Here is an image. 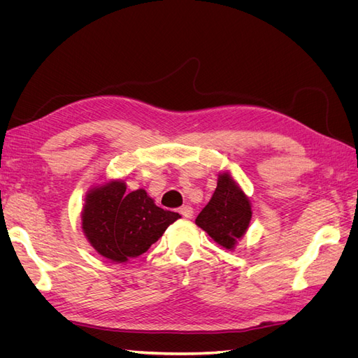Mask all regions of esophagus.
Returning a JSON list of instances; mask_svg holds the SVG:
<instances>
[{"instance_id":"esophagus-1","label":"esophagus","mask_w":358,"mask_h":358,"mask_svg":"<svg viewBox=\"0 0 358 358\" xmlns=\"http://www.w3.org/2000/svg\"><path fill=\"white\" fill-rule=\"evenodd\" d=\"M179 212H180V215L183 216V218H187V220H191L192 216H194V209L191 208V206H182V208L179 209Z\"/></svg>"}]
</instances>
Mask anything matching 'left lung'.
Instances as JSON below:
<instances>
[{"label":"left lung","instance_id":"obj_1","mask_svg":"<svg viewBox=\"0 0 358 358\" xmlns=\"http://www.w3.org/2000/svg\"><path fill=\"white\" fill-rule=\"evenodd\" d=\"M251 216L248 197L229 173H222L212 199L199 213L196 224L216 243L225 249H233L248 230Z\"/></svg>","mask_w":358,"mask_h":358}]
</instances>
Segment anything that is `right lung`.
Listing matches in <instances>:
<instances>
[{
	"mask_svg": "<svg viewBox=\"0 0 358 358\" xmlns=\"http://www.w3.org/2000/svg\"><path fill=\"white\" fill-rule=\"evenodd\" d=\"M124 182L94 188L82 212V229L100 255L115 263L145 254L180 218L158 208L145 189L127 194Z\"/></svg>",
	"mask_w": 358,
	"mask_h": 358,
	"instance_id": "add662e5",
	"label": "right lung"
}]
</instances>
